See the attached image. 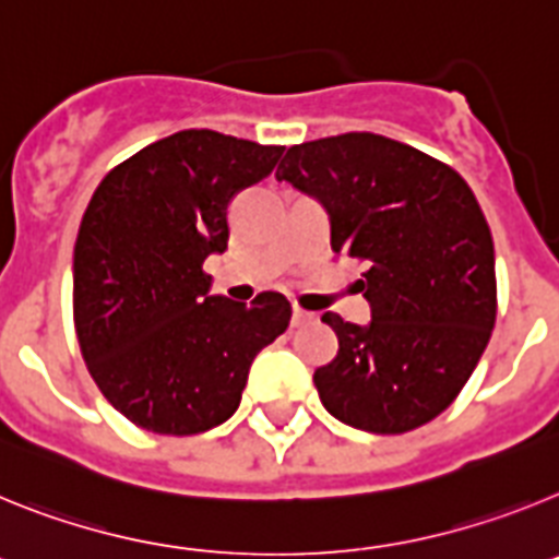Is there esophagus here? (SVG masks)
Listing matches in <instances>:
<instances>
[{
  "mask_svg": "<svg viewBox=\"0 0 559 559\" xmlns=\"http://www.w3.org/2000/svg\"><path fill=\"white\" fill-rule=\"evenodd\" d=\"M316 322V313H308L305 308H299V305H294V316H290V324L294 328H305V324Z\"/></svg>",
  "mask_w": 559,
  "mask_h": 559,
  "instance_id": "34e87169",
  "label": "esophagus"
}]
</instances>
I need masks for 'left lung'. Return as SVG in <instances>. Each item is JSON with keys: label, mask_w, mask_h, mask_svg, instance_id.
Masks as SVG:
<instances>
[{"label": "left lung", "mask_w": 559, "mask_h": 559, "mask_svg": "<svg viewBox=\"0 0 559 559\" xmlns=\"http://www.w3.org/2000/svg\"><path fill=\"white\" fill-rule=\"evenodd\" d=\"M276 179L330 212L335 254L367 263V328L324 313L338 355L313 383L335 419L406 433L451 406L496 324V249L467 181L369 131L288 147Z\"/></svg>", "instance_id": "1"}]
</instances>
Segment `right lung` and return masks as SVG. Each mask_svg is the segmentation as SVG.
Segmentation results:
<instances>
[{"label":"right lung","instance_id":"1","mask_svg":"<svg viewBox=\"0 0 559 559\" xmlns=\"http://www.w3.org/2000/svg\"><path fill=\"white\" fill-rule=\"evenodd\" d=\"M283 145L206 128L153 142L97 185L75 240V330L88 374L133 426L190 437L240 406L254 355L290 302L210 296L204 260L226 249L229 201L265 179Z\"/></svg>","mask_w":559,"mask_h":559}]
</instances>
